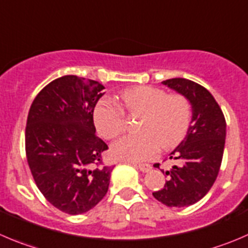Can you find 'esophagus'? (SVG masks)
Returning <instances> with one entry per match:
<instances>
[{
    "label": "esophagus",
    "mask_w": 248,
    "mask_h": 248,
    "mask_svg": "<svg viewBox=\"0 0 248 248\" xmlns=\"http://www.w3.org/2000/svg\"><path fill=\"white\" fill-rule=\"evenodd\" d=\"M133 166H136L137 168L141 170V172L146 173L151 170V166L150 165H144V163H133Z\"/></svg>",
    "instance_id": "esophagus-1"
}]
</instances>
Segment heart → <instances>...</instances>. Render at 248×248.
I'll return each mask as SVG.
<instances>
[{"mask_svg":"<svg viewBox=\"0 0 248 248\" xmlns=\"http://www.w3.org/2000/svg\"><path fill=\"white\" fill-rule=\"evenodd\" d=\"M120 108L109 98L97 103L93 121L98 133L105 139L119 137L124 129V110L140 114L137 131L115 141L111 154L126 161H146L158 148L170 149L179 144L188 132L191 108L182 94H166L165 91L151 86H137L120 94Z\"/></svg>","mask_w":248,"mask_h":248,"instance_id":"1","label":"heart"}]
</instances>
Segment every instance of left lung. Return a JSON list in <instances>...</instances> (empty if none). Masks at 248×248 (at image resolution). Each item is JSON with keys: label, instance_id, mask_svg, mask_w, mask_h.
Wrapping results in <instances>:
<instances>
[{"label": "left lung", "instance_id": "left-lung-1", "mask_svg": "<svg viewBox=\"0 0 248 248\" xmlns=\"http://www.w3.org/2000/svg\"><path fill=\"white\" fill-rule=\"evenodd\" d=\"M162 85L189 100L193 116L185 138L170 153V158L178 163L166 170L168 180L153 195L168 207H186L200 201L216 182L224 151L227 124L218 103L201 85L180 78L162 81Z\"/></svg>", "mask_w": 248, "mask_h": 248}]
</instances>
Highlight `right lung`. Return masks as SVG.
Returning a JSON list of instances; mask_svg holds the SVG:
<instances>
[{"label":"right lung","mask_w":248,"mask_h":248,"mask_svg":"<svg viewBox=\"0 0 248 248\" xmlns=\"http://www.w3.org/2000/svg\"><path fill=\"white\" fill-rule=\"evenodd\" d=\"M98 81L66 75L33 99L25 129L29 167L46 200L68 215L94 207L114 167L102 165L108 145L95 136L93 111L104 93Z\"/></svg>","instance_id":"add662e5"}]
</instances>
